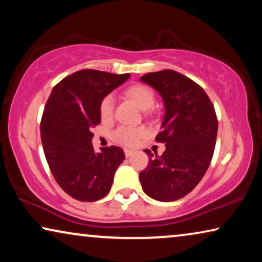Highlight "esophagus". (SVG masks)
Listing matches in <instances>:
<instances>
[{"label":"esophagus","mask_w":262,"mask_h":262,"mask_svg":"<svg viewBox=\"0 0 262 262\" xmlns=\"http://www.w3.org/2000/svg\"><path fill=\"white\" fill-rule=\"evenodd\" d=\"M124 152H125V156H126V157H130V156L134 155V151H132V150H130V149H125Z\"/></svg>","instance_id":"1"}]
</instances>
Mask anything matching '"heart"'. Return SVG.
Instances as JSON below:
<instances>
[{"label":"heart","mask_w":262,"mask_h":262,"mask_svg":"<svg viewBox=\"0 0 262 262\" xmlns=\"http://www.w3.org/2000/svg\"><path fill=\"white\" fill-rule=\"evenodd\" d=\"M125 95L130 98L139 108L148 111L151 108L155 103V93L148 85L144 84H132L125 89ZM114 100L112 95H106L100 102L99 111L100 116L103 120H110L113 116ZM145 130L143 127H131V126H120L112 134L114 142L119 143L121 145L135 146L137 145L139 139L144 137Z\"/></svg>","instance_id":"heart-1"}]
</instances>
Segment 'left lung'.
<instances>
[{"mask_svg":"<svg viewBox=\"0 0 262 262\" xmlns=\"http://www.w3.org/2000/svg\"><path fill=\"white\" fill-rule=\"evenodd\" d=\"M162 96L166 113L156 142L164 143L162 155L145 149L149 163L139 173L142 188L159 202H174L199 184L216 144L218 120L205 91L178 71L167 69L141 77Z\"/></svg>","mask_w":262,"mask_h":262,"instance_id":"8db88e82","label":"left lung"}]
</instances>
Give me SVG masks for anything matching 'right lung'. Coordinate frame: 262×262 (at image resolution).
<instances>
[{"instance_id":"right-lung-1","label":"right lung","mask_w":262,"mask_h":262,"mask_svg":"<svg viewBox=\"0 0 262 262\" xmlns=\"http://www.w3.org/2000/svg\"><path fill=\"white\" fill-rule=\"evenodd\" d=\"M130 74L83 69L53 87L40 121L41 143L50 170L64 192L80 202H96L110 192L114 173L125 160L119 146L95 152L93 128L101 121L102 98Z\"/></svg>"}]
</instances>
